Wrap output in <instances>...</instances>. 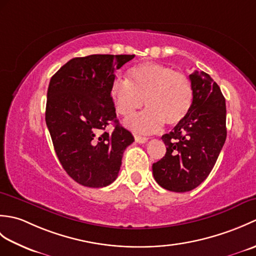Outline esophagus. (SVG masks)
<instances>
[{
	"label": "esophagus",
	"mask_w": 256,
	"mask_h": 256,
	"mask_svg": "<svg viewBox=\"0 0 256 256\" xmlns=\"http://www.w3.org/2000/svg\"><path fill=\"white\" fill-rule=\"evenodd\" d=\"M135 140H136L138 143H140V144H143V143H146L148 142V138H145V136H140V135H135Z\"/></svg>",
	"instance_id": "1"
}]
</instances>
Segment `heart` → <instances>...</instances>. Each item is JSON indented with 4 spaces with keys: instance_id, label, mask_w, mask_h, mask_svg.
<instances>
[{
    "instance_id": "b5f03b06",
    "label": "heart",
    "mask_w": 256,
    "mask_h": 256,
    "mask_svg": "<svg viewBox=\"0 0 256 256\" xmlns=\"http://www.w3.org/2000/svg\"><path fill=\"white\" fill-rule=\"evenodd\" d=\"M111 96L116 112L124 118L142 108L140 116L128 120L135 131L150 133L162 123L176 125L186 118L192 104V88L184 74L154 62L140 64L128 70V80L116 78L111 86Z\"/></svg>"
}]
</instances>
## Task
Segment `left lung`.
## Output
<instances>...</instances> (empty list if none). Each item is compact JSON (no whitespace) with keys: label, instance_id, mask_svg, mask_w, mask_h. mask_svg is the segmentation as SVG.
Listing matches in <instances>:
<instances>
[{"label":"left lung","instance_id":"8db88e82","mask_svg":"<svg viewBox=\"0 0 256 256\" xmlns=\"http://www.w3.org/2000/svg\"><path fill=\"white\" fill-rule=\"evenodd\" d=\"M192 88L190 111L172 131L162 136L166 154L153 164L160 187L186 192L209 176L226 138V99L208 74H189Z\"/></svg>","mask_w":256,"mask_h":256}]
</instances>
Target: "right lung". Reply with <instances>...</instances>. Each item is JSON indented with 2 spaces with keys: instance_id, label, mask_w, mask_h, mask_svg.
<instances>
[{
  "instance_id": "obj_1",
  "label": "right lung",
  "mask_w": 256,
  "mask_h": 256,
  "mask_svg": "<svg viewBox=\"0 0 256 256\" xmlns=\"http://www.w3.org/2000/svg\"><path fill=\"white\" fill-rule=\"evenodd\" d=\"M134 55L77 57L52 76L47 91L46 124L56 155L74 182L106 187L116 180L125 148L134 142L121 126L111 96L114 72ZM114 124L112 134L104 131Z\"/></svg>"
}]
</instances>
